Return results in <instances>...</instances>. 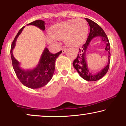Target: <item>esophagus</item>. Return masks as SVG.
<instances>
[{
  "mask_svg": "<svg viewBox=\"0 0 126 126\" xmlns=\"http://www.w3.org/2000/svg\"><path fill=\"white\" fill-rule=\"evenodd\" d=\"M62 53L64 54V53H65L66 51H67V49H62Z\"/></svg>",
  "mask_w": 126,
  "mask_h": 126,
  "instance_id": "1",
  "label": "esophagus"
}]
</instances>
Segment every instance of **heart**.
Returning a JSON list of instances; mask_svg holds the SVG:
<instances>
[{"mask_svg":"<svg viewBox=\"0 0 126 126\" xmlns=\"http://www.w3.org/2000/svg\"><path fill=\"white\" fill-rule=\"evenodd\" d=\"M49 43H57V39H64L71 47H78L84 43L88 37L89 27L87 22L82 18L69 19L51 26L48 29Z\"/></svg>","mask_w":126,"mask_h":126,"instance_id":"b5f03b06","label":"heart"}]
</instances>
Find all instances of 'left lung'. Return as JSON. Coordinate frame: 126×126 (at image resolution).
Listing matches in <instances>:
<instances>
[{"label": "left lung", "mask_w": 126, "mask_h": 126, "mask_svg": "<svg viewBox=\"0 0 126 126\" xmlns=\"http://www.w3.org/2000/svg\"><path fill=\"white\" fill-rule=\"evenodd\" d=\"M85 19L88 22L91 28L90 32H89L86 43L82 46L81 48H79L78 56L73 62V66L75 69L77 70L79 75L83 79L87 81H96L103 77L106 74L109 69L110 62V45L107 36L102 28L92 20L88 18H85ZM96 36H101V41L104 42L106 44L105 49L109 53L108 63L107 66L101 71L96 74H94L89 71L87 67L86 59V51L91 40Z\"/></svg>", "instance_id": "obj_1"}]
</instances>
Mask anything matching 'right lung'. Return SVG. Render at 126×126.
<instances>
[{
    "label": "right lung",
    "mask_w": 126,
    "mask_h": 126,
    "mask_svg": "<svg viewBox=\"0 0 126 126\" xmlns=\"http://www.w3.org/2000/svg\"><path fill=\"white\" fill-rule=\"evenodd\" d=\"M45 24L46 23L44 21L36 20L27 25L36 26L42 31H44ZM25 27H23L19 31L11 45V55L12 66L17 77L23 85L31 89H38L44 86L51 80L54 72L56 60L61 54L62 51L56 54H52L49 51L48 49L46 47L42 53L38 64L35 68L29 70L22 69L19 62L14 57L13 50L15 47L17 38Z\"/></svg>",
    "instance_id": "obj_1"
}]
</instances>
